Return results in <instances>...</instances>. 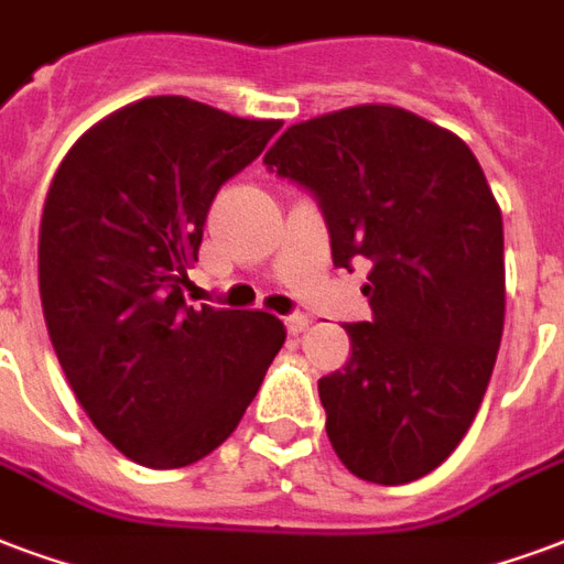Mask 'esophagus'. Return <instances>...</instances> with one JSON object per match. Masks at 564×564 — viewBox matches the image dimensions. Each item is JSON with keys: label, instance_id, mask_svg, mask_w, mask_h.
Instances as JSON below:
<instances>
[{"label": "esophagus", "instance_id": "esophagus-1", "mask_svg": "<svg viewBox=\"0 0 564 564\" xmlns=\"http://www.w3.org/2000/svg\"><path fill=\"white\" fill-rule=\"evenodd\" d=\"M285 327L291 336H300V333H306L308 329V317L303 312H294V315L285 317Z\"/></svg>", "mask_w": 564, "mask_h": 564}]
</instances>
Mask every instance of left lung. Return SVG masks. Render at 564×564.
Wrapping results in <instances>:
<instances>
[{
	"mask_svg": "<svg viewBox=\"0 0 564 564\" xmlns=\"http://www.w3.org/2000/svg\"><path fill=\"white\" fill-rule=\"evenodd\" d=\"M270 172L312 193L333 264L371 261V321L317 380L327 437L354 476L408 485L455 452L478 413L506 317L502 214L467 142L398 106L288 127Z\"/></svg>",
	"mask_w": 564,
	"mask_h": 564,
	"instance_id": "8db88e82",
	"label": "left lung"
}]
</instances>
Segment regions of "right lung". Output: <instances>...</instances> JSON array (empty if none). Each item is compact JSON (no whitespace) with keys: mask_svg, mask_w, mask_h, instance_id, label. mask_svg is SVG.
Wrapping results in <instances>:
<instances>
[{"mask_svg":"<svg viewBox=\"0 0 564 564\" xmlns=\"http://www.w3.org/2000/svg\"><path fill=\"white\" fill-rule=\"evenodd\" d=\"M282 121L148 97L79 137L46 193L37 285L88 419L151 469L226 443L285 345L267 312L189 306L207 210Z\"/></svg>","mask_w":564,"mask_h":564,"instance_id":"right-lung-1","label":"right lung"}]
</instances>
